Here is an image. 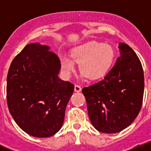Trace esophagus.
I'll return each mask as SVG.
<instances>
[{
	"label": "esophagus",
	"mask_w": 151,
	"mask_h": 151,
	"mask_svg": "<svg viewBox=\"0 0 151 151\" xmlns=\"http://www.w3.org/2000/svg\"><path fill=\"white\" fill-rule=\"evenodd\" d=\"M74 90H75V91L79 92V91H82V88H81V86H79V85H75Z\"/></svg>",
	"instance_id": "esophagus-1"
}]
</instances>
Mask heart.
Masks as SVG:
<instances>
[{"label":"heart","mask_w":151,"mask_h":151,"mask_svg":"<svg viewBox=\"0 0 151 151\" xmlns=\"http://www.w3.org/2000/svg\"><path fill=\"white\" fill-rule=\"evenodd\" d=\"M71 60L62 57L61 66L66 76H69L75 70L74 63L78 64L80 73L90 80L105 76L111 69L115 59V52L110 45L91 41L72 51Z\"/></svg>","instance_id":"b5f03b06"}]
</instances>
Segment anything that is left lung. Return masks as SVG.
I'll list each match as a JSON object with an SVG mask.
<instances>
[{"label":"left lung","mask_w":151,"mask_h":151,"mask_svg":"<svg viewBox=\"0 0 151 151\" xmlns=\"http://www.w3.org/2000/svg\"><path fill=\"white\" fill-rule=\"evenodd\" d=\"M120 56L102 81L82 88L89 119L97 131L119 132L132 123L143 101L145 77L135 52L119 44Z\"/></svg>","instance_id":"8db88e82"}]
</instances>
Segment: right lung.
Instances as JSON below:
<instances>
[{
    "instance_id": "1",
    "label": "right lung",
    "mask_w": 151,
    "mask_h": 151,
    "mask_svg": "<svg viewBox=\"0 0 151 151\" xmlns=\"http://www.w3.org/2000/svg\"><path fill=\"white\" fill-rule=\"evenodd\" d=\"M59 57L50 47L32 43L12 61L6 79V101L17 125L37 138L61 129L74 85L58 77Z\"/></svg>"
}]
</instances>
